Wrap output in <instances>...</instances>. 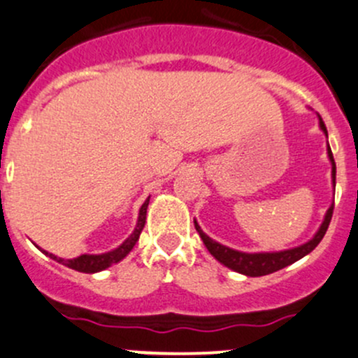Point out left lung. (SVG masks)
Returning a JSON list of instances; mask_svg holds the SVG:
<instances>
[{"label": "left lung", "mask_w": 358, "mask_h": 358, "mask_svg": "<svg viewBox=\"0 0 358 358\" xmlns=\"http://www.w3.org/2000/svg\"><path fill=\"white\" fill-rule=\"evenodd\" d=\"M320 129L324 130L325 136H327V129H325L324 122L320 118ZM329 158L332 162V180H334V186H336V164H334V158H332V151L329 148ZM332 210H334V203L329 207L327 214H325L324 222L322 226L318 228L317 235L310 240V242L303 243V245L294 247V249H289V250H280V252H259V254H247V252H238V250H233L229 247L221 245V243L214 242L212 238H208L203 231L200 229L198 222L194 221V228H196L198 235L200 238L203 240L205 247L208 249V252L222 263L224 266L231 268V270L238 271V273L247 275V277H263V275L268 273H273V271L282 270V268L289 266V264L296 263V261L304 257L306 254H310L315 247L320 243V240L324 238L325 231L329 228V222L332 219Z\"/></svg>", "instance_id": "1"}]
</instances>
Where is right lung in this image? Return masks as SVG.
Instances as JSON below:
<instances>
[{
	"mask_svg": "<svg viewBox=\"0 0 358 358\" xmlns=\"http://www.w3.org/2000/svg\"><path fill=\"white\" fill-rule=\"evenodd\" d=\"M148 203H150V198H148V200L143 203V207H141L139 221H137V226H136V229H134L132 235H130L129 238H127L125 242H123L122 245L118 247V249L111 250V252L99 254V256H92V254H83V256H78V257H74V259H62V257L54 256V254H48V252H45V250H43V252L47 254V256H50L52 259L57 261V263L66 264L67 268H73V270L81 271V273H97V271L106 270V268H109V266H111V264H115V263H118V261H122L123 257H125L127 254H129L130 250L134 249L136 242H137V240H139V235H141V231H143L144 224H146Z\"/></svg>",
	"mask_w": 358,
	"mask_h": 358,
	"instance_id": "right-lung-1",
	"label": "right lung"
}]
</instances>
